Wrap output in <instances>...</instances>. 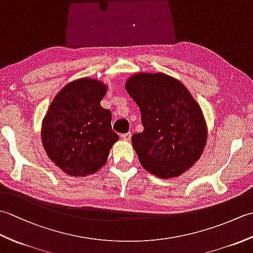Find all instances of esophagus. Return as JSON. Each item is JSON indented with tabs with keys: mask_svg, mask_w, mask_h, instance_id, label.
Masks as SVG:
<instances>
[{
	"mask_svg": "<svg viewBox=\"0 0 253 253\" xmlns=\"http://www.w3.org/2000/svg\"><path fill=\"white\" fill-rule=\"evenodd\" d=\"M121 138L123 139V140H125V141H129L130 139H131V133L130 132L123 133V135H121Z\"/></svg>",
	"mask_w": 253,
	"mask_h": 253,
	"instance_id": "1",
	"label": "esophagus"
}]
</instances>
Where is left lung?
I'll return each instance as SVG.
<instances>
[{
    "label": "left lung",
    "mask_w": 253,
    "mask_h": 253,
    "mask_svg": "<svg viewBox=\"0 0 253 253\" xmlns=\"http://www.w3.org/2000/svg\"><path fill=\"white\" fill-rule=\"evenodd\" d=\"M125 88L141 113L143 131L131 137L139 162L160 178L180 176L207 144L201 107L179 80L163 73L132 75Z\"/></svg>",
    "instance_id": "left-lung-1"
}]
</instances>
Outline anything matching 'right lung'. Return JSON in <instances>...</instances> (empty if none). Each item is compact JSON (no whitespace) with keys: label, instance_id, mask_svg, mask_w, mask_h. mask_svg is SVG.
<instances>
[{"label":"right lung","instance_id":"obj_1","mask_svg":"<svg viewBox=\"0 0 253 253\" xmlns=\"http://www.w3.org/2000/svg\"><path fill=\"white\" fill-rule=\"evenodd\" d=\"M106 91L96 79L74 80L56 94L43 118V148L68 175L83 177L98 171L120 138L112 130L111 111L100 105Z\"/></svg>","mask_w":253,"mask_h":253}]
</instances>
